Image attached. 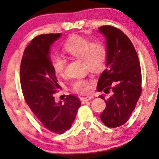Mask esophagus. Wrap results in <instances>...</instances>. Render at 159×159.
Returning a JSON list of instances; mask_svg holds the SVG:
<instances>
[{
    "instance_id": "34e87169",
    "label": "esophagus",
    "mask_w": 159,
    "mask_h": 159,
    "mask_svg": "<svg viewBox=\"0 0 159 159\" xmlns=\"http://www.w3.org/2000/svg\"><path fill=\"white\" fill-rule=\"evenodd\" d=\"M93 97L90 96H87V97H85V98H82V103H85L87 101H89L90 100H91V99H93Z\"/></svg>"
}]
</instances>
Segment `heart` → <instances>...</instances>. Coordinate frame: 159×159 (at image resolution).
I'll return each instance as SVG.
<instances>
[{"label":"heart","mask_w":159,"mask_h":159,"mask_svg":"<svg viewBox=\"0 0 159 159\" xmlns=\"http://www.w3.org/2000/svg\"><path fill=\"white\" fill-rule=\"evenodd\" d=\"M63 50L66 53L75 58L82 59L89 69L93 72H100L105 67L107 50L101 41H91L80 35H73L66 43ZM66 62L58 56L52 58V65L58 74H63ZM73 91L78 93H85L89 91L90 84L86 79H79L73 82Z\"/></svg>","instance_id":"b5f03b06"}]
</instances>
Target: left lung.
I'll return each instance as SVG.
<instances>
[{
  "mask_svg": "<svg viewBox=\"0 0 159 159\" xmlns=\"http://www.w3.org/2000/svg\"><path fill=\"white\" fill-rule=\"evenodd\" d=\"M106 38V69L99 77L97 91L108 93L100 116L106 126L116 128L129 120L141 93V70L134 45L121 30L111 25L98 28Z\"/></svg>",
  "mask_w": 159,
  "mask_h": 159,
  "instance_id": "8db88e82",
  "label": "left lung"
}]
</instances>
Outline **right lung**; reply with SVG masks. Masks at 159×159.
Listing matches in <instances>:
<instances>
[{
	"label": "right lung",
	"instance_id": "obj_1",
	"mask_svg": "<svg viewBox=\"0 0 159 159\" xmlns=\"http://www.w3.org/2000/svg\"><path fill=\"white\" fill-rule=\"evenodd\" d=\"M61 34H43L35 37L25 49L20 68V80L28 106L41 124L49 131L62 134L74 121L80 101L68 95L63 101L54 99L58 84L50 58L52 44Z\"/></svg>",
	"mask_w": 159,
	"mask_h": 159
}]
</instances>
